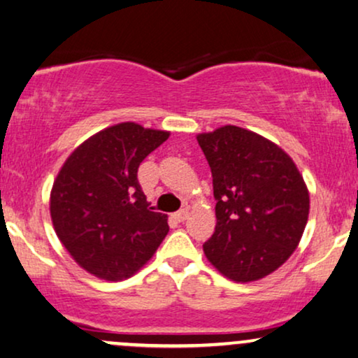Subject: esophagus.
Returning <instances> with one entry per match:
<instances>
[{
	"mask_svg": "<svg viewBox=\"0 0 358 358\" xmlns=\"http://www.w3.org/2000/svg\"><path fill=\"white\" fill-rule=\"evenodd\" d=\"M175 218L178 220V221H185L188 218V210H180V211H176L175 213Z\"/></svg>",
	"mask_w": 358,
	"mask_h": 358,
	"instance_id": "34e87169",
	"label": "esophagus"
}]
</instances>
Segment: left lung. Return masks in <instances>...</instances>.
<instances>
[{
    "label": "left lung",
    "instance_id": "obj_1",
    "mask_svg": "<svg viewBox=\"0 0 358 358\" xmlns=\"http://www.w3.org/2000/svg\"><path fill=\"white\" fill-rule=\"evenodd\" d=\"M196 140L216 200L206 259L234 282L266 278L291 257L306 229L310 201L301 171L279 145L241 127H220Z\"/></svg>",
    "mask_w": 358,
    "mask_h": 358
}]
</instances>
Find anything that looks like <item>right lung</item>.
<instances>
[{
  "label": "right lung",
  "mask_w": 358,
  "mask_h": 358,
  "mask_svg": "<svg viewBox=\"0 0 358 358\" xmlns=\"http://www.w3.org/2000/svg\"><path fill=\"white\" fill-rule=\"evenodd\" d=\"M170 132L135 122L107 127L67 157L54 180V231L80 268L122 280L147 264L169 233V216L152 211L137 171Z\"/></svg>",
  "instance_id": "add662e5"
}]
</instances>
